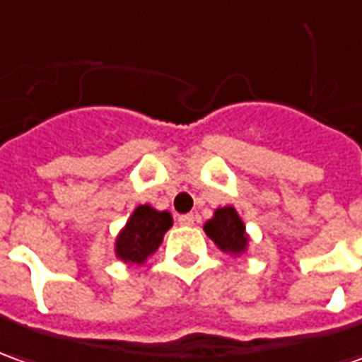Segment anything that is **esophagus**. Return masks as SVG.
<instances>
[{"instance_id": "34e87169", "label": "esophagus", "mask_w": 362, "mask_h": 362, "mask_svg": "<svg viewBox=\"0 0 362 362\" xmlns=\"http://www.w3.org/2000/svg\"><path fill=\"white\" fill-rule=\"evenodd\" d=\"M194 222H196V218H194L192 214H184V216L178 218V223H180V226H194Z\"/></svg>"}]
</instances>
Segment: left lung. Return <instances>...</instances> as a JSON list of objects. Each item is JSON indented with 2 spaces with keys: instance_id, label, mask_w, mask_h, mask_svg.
Wrapping results in <instances>:
<instances>
[{
  "instance_id": "obj_1",
  "label": "left lung",
  "mask_w": 362,
  "mask_h": 362,
  "mask_svg": "<svg viewBox=\"0 0 362 362\" xmlns=\"http://www.w3.org/2000/svg\"><path fill=\"white\" fill-rule=\"evenodd\" d=\"M204 232L223 253L230 255H242L250 245L245 223L232 206L218 208L212 218L204 223Z\"/></svg>"
}]
</instances>
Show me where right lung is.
Masks as SVG:
<instances>
[{"instance_id":"right-lung-1","label":"right lung","mask_w":362,"mask_h":362,"mask_svg":"<svg viewBox=\"0 0 362 362\" xmlns=\"http://www.w3.org/2000/svg\"><path fill=\"white\" fill-rule=\"evenodd\" d=\"M172 228L170 212H158L148 204L134 208L115 242V253L120 262L142 265L160 247L164 233Z\"/></svg>"}]
</instances>
